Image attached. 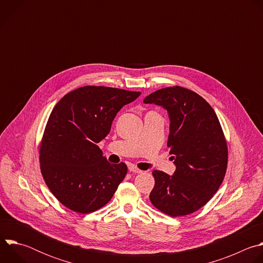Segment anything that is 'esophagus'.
<instances>
[{
	"label": "esophagus",
	"mask_w": 263,
	"mask_h": 263,
	"mask_svg": "<svg viewBox=\"0 0 263 263\" xmlns=\"http://www.w3.org/2000/svg\"><path fill=\"white\" fill-rule=\"evenodd\" d=\"M129 171L132 172V173H135V174H141V173H142V171L138 170V168H137L136 166H134V165H129Z\"/></svg>",
	"instance_id": "1"
}]
</instances>
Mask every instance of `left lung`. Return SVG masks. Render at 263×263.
<instances>
[{
	"mask_svg": "<svg viewBox=\"0 0 263 263\" xmlns=\"http://www.w3.org/2000/svg\"><path fill=\"white\" fill-rule=\"evenodd\" d=\"M143 103L167 111V146L176 165L173 176L153 172L155 185L149 200L167 215L191 214L214 196L226 174L228 147L219 121L201 96L180 86L156 90Z\"/></svg>",
	"mask_w": 263,
	"mask_h": 263,
	"instance_id": "1",
	"label": "left lung"
}]
</instances>
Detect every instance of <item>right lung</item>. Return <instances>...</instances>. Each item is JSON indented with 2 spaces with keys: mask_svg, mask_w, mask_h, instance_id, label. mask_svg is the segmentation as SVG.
Listing matches in <instances>:
<instances>
[{
  "mask_svg": "<svg viewBox=\"0 0 263 263\" xmlns=\"http://www.w3.org/2000/svg\"><path fill=\"white\" fill-rule=\"evenodd\" d=\"M105 86H84L65 95L52 110L40 148L41 170L55 198L68 209L89 213L105 206L127 174L111 164L98 143L118 112L139 97Z\"/></svg>",
  "mask_w": 263,
  "mask_h": 263,
  "instance_id": "1",
  "label": "right lung"
}]
</instances>
